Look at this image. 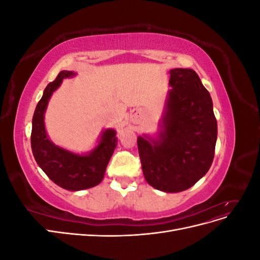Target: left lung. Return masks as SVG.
Returning <instances> with one entry per match:
<instances>
[{
    "label": "left lung",
    "mask_w": 260,
    "mask_h": 260,
    "mask_svg": "<svg viewBox=\"0 0 260 260\" xmlns=\"http://www.w3.org/2000/svg\"><path fill=\"white\" fill-rule=\"evenodd\" d=\"M166 109L157 139L138 138L145 180L159 191L178 193L207 174L215 156L217 120L209 92L193 69L170 70Z\"/></svg>",
    "instance_id": "8db88e82"
}]
</instances>
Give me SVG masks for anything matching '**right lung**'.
Returning <instances> with one entry per match:
<instances>
[{
  "label": "right lung",
  "mask_w": 260,
  "mask_h": 260,
  "mask_svg": "<svg viewBox=\"0 0 260 260\" xmlns=\"http://www.w3.org/2000/svg\"><path fill=\"white\" fill-rule=\"evenodd\" d=\"M75 75L74 72L61 70L56 79L48 84L36 107L31 131V148L39 167L55 184L69 191L85 190L100 184L117 145L116 131L113 129L103 131L98 146L86 155L72 153L50 141L44 127L49 100L62 79Z\"/></svg>",
  "instance_id": "add662e5"
}]
</instances>
